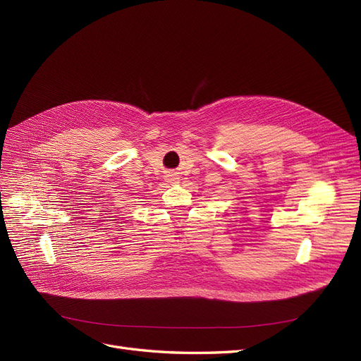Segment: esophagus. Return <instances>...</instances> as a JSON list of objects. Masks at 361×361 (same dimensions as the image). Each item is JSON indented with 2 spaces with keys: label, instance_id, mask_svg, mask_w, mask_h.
Wrapping results in <instances>:
<instances>
[{
  "label": "esophagus",
  "instance_id": "1",
  "mask_svg": "<svg viewBox=\"0 0 361 361\" xmlns=\"http://www.w3.org/2000/svg\"><path fill=\"white\" fill-rule=\"evenodd\" d=\"M177 180H178V178H177V177H173V178H171V181H174V183H176V181H177Z\"/></svg>",
  "mask_w": 361,
  "mask_h": 361
}]
</instances>
